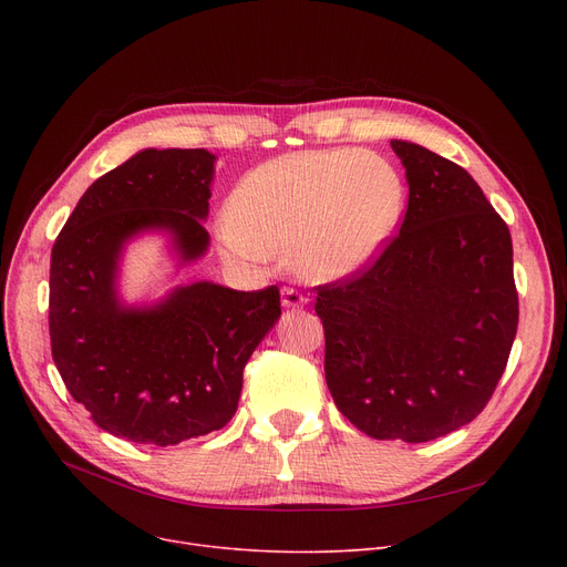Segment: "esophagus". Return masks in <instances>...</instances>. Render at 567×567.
<instances>
[{
  "instance_id": "esophagus-1",
  "label": "esophagus",
  "mask_w": 567,
  "mask_h": 567,
  "mask_svg": "<svg viewBox=\"0 0 567 567\" xmlns=\"http://www.w3.org/2000/svg\"><path fill=\"white\" fill-rule=\"evenodd\" d=\"M280 293H282V306L289 310H299L308 303V296H303L299 289H293V287H282Z\"/></svg>"
}]
</instances>
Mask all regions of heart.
Returning a JSON list of instances; mask_svg holds the SVG:
<instances>
[{
	"label": "heart",
	"mask_w": 567,
	"mask_h": 567,
	"mask_svg": "<svg viewBox=\"0 0 567 567\" xmlns=\"http://www.w3.org/2000/svg\"><path fill=\"white\" fill-rule=\"evenodd\" d=\"M402 204V174L389 158L359 148L296 152L238 182L220 244L236 264H266L287 250L296 276L336 280L389 241Z\"/></svg>",
	"instance_id": "b5f03b06"
}]
</instances>
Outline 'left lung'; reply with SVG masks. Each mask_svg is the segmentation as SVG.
Returning <instances> with one entry per match:
<instances>
[{"mask_svg": "<svg viewBox=\"0 0 567 567\" xmlns=\"http://www.w3.org/2000/svg\"><path fill=\"white\" fill-rule=\"evenodd\" d=\"M409 204L383 250L317 287L323 372L342 415L374 439L423 443L478 415L519 321L508 225L457 163L393 140Z\"/></svg>", "mask_w": 567, "mask_h": 567, "instance_id": "left-lung-1", "label": "left lung"}]
</instances>
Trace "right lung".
Wrapping results in <instances>:
<instances>
[{"instance_id":"obj_1","label":"right lung","mask_w":567,"mask_h":567,"mask_svg":"<svg viewBox=\"0 0 567 567\" xmlns=\"http://www.w3.org/2000/svg\"><path fill=\"white\" fill-rule=\"evenodd\" d=\"M214 161L204 148H144L86 188L52 246L54 365L101 430L133 443L225 427L244 368L280 317L276 285L195 282L144 310L116 299V259L133 234L167 229L184 261L204 255Z\"/></svg>"}]
</instances>
